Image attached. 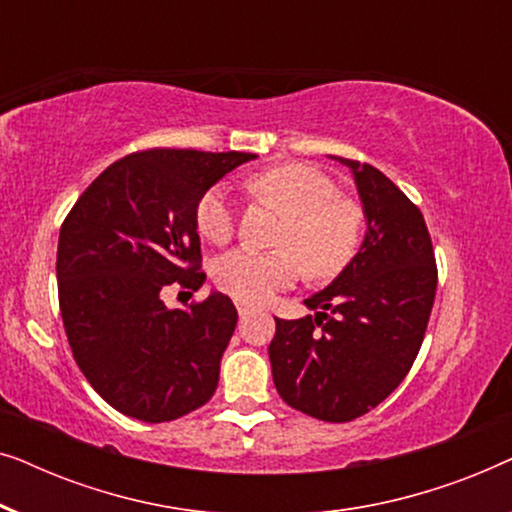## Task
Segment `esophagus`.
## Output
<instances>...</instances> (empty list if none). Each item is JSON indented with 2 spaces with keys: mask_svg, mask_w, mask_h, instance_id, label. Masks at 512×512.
I'll use <instances>...</instances> for the list:
<instances>
[{
  "mask_svg": "<svg viewBox=\"0 0 512 512\" xmlns=\"http://www.w3.org/2000/svg\"><path fill=\"white\" fill-rule=\"evenodd\" d=\"M235 307H237V312H240V317H247V314L254 310V305L244 303V300H235Z\"/></svg>",
  "mask_w": 512,
  "mask_h": 512,
  "instance_id": "34e87169",
  "label": "esophagus"
}]
</instances>
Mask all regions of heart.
<instances>
[{"label":"heart","instance_id":"obj_1","mask_svg":"<svg viewBox=\"0 0 512 512\" xmlns=\"http://www.w3.org/2000/svg\"><path fill=\"white\" fill-rule=\"evenodd\" d=\"M249 188L286 212L277 249L240 247L216 258L214 282L244 303H261L296 284L307 270L312 279H331L352 261L361 242L363 214L342 198L335 181L317 167L289 163L249 179ZM195 228L212 244L235 235V202L223 184L207 188L195 207Z\"/></svg>","mask_w":512,"mask_h":512}]
</instances>
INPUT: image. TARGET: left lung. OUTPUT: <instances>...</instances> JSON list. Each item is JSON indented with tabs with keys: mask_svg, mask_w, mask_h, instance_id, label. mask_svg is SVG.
Listing matches in <instances>:
<instances>
[{
	"mask_svg": "<svg viewBox=\"0 0 512 512\" xmlns=\"http://www.w3.org/2000/svg\"><path fill=\"white\" fill-rule=\"evenodd\" d=\"M354 174L368 230L345 270L305 305L314 317L275 319L272 380L291 408L352 422L377 408L410 373L438 268L419 207L368 163L338 158Z\"/></svg>",
	"mask_w": 512,
	"mask_h": 512,
	"instance_id": "left-lung-1",
	"label": "left lung"
}]
</instances>
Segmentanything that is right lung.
I'll use <instances>...</instances> for the list:
<instances>
[{"label": "right lung", "instance_id": "obj_1", "mask_svg": "<svg viewBox=\"0 0 512 512\" xmlns=\"http://www.w3.org/2000/svg\"><path fill=\"white\" fill-rule=\"evenodd\" d=\"M254 153L149 149L111 163L76 200L58 240V298L74 361L123 415L172 422L214 396L237 310L209 293L167 310L160 291L205 282L195 207Z\"/></svg>", "mask_w": 512, "mask_h": 512}]
</instances>
